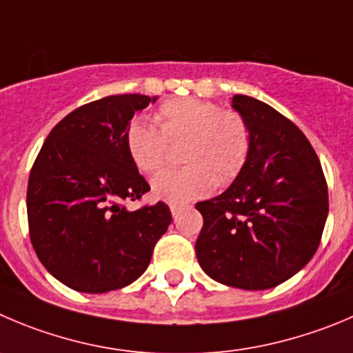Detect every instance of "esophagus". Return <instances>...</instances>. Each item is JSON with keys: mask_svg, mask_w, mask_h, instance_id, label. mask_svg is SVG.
<instances>
[{"mask_svg": "<svg viewBox=\"0 0 353 353\" xmlns=\"http://www.w3.org/2000/svg\"><path fill=\"white\" fill-rule=\"evenodd\" d=\"M180 210H182V206H180V204H170V211L173 216H176V214L180 213Z\"/></svg>", "mask_w": 353, "mask_h": 353, "instance_id": "1", "label": "esophagus"}]
</instances>
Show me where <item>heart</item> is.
<instances>
[{
  "label": "heart",
  "mask_w": 353,
  "mask_h": 353,
  "mask_svg": "<svg viewBox=\"0 0 353 353\" xmlns=\"http://www.w3.org/2000/svg\"><path fill=\"white\" fill-rule=\"evenodd\" d=\"M159 129L135 119L126 130V150L142 173L164 166L168 143L187 140L183 161L189 166L166 170L150 183V196L170 204L206 197L220 183H229L244 170L251 152V128L236 110L199 99H173L157 109Z\"/></svg>",
  "instance_id": "heart-1"
}]
</instances>
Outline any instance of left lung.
<instances>
[{
	"instance_id": "left-lung-1",
	"label": "left lung",
	"mask_w": 353,
	"mask_h": 353,
	"mask_svg": "<svg viewBox=\"0 0 353 353\" xmlns=\"http://www.w3.org/2000/svg\"><path fill=\"white\" fill-rule=\"evenodd\" d=\"M232 109L251 128L246 166L230 187L197 203L201 268L239 290H270L310 261L330 211L327 183L314 147L274 107L234 95Z\"/></svg>"
}]
</instances>
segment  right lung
<instances>
[{
	"instance_id": "right-lung-1",
	"label": "right lung",
	"mask_w": 353,
	"mask_h": 353,
	"mask_svg": "<svg viewBox=\"0 0 353 353\" xmlns=\"http://www.w3.org/2000/svg\"><path fill=\"white\" fill-rule=\"evenodd\" d=\"M157 97L112 95L67 114L43 143L28 185L31 243L46 270L81 293L137 281L171 223L164 203L126 210L150 190L126 150L135 112Z\"/></svg>"
}]
</instances>
